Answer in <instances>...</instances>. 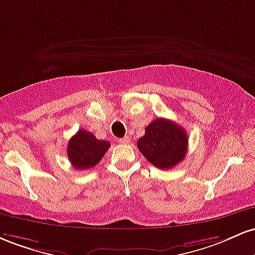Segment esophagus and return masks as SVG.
I'll return each instance as SVG.
<instances>
[{
	"instance_id": "1",
	"label": "esophagus",
	"mask_w": 255,
	"mask_h": 255,
	"mask_svg": "<svg viewBox=\"0 0 255 255\" xmlns=\"http://www.w3.org/2000/svg\"><path fill=\"white\" fill-rule=\"evenodd\" d=\"M118 142L122 143V144H128V143H130V137H128V136L123 137V138L118 139Z\"/></svg>"
}]
</instances>
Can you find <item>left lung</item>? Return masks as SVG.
I'll return each instance as SVG.
<instances>
[{
	"label": "left lung",
	"instance_id": "1",
	"mask_svg": "<svg viewBox=\"0 0 255 255\" xmlns=\"http://www.w3.org/2000/svg\"><path fill=\"white\" fill-rule=\"evenodd\" d=\"M188 135L176 123L158 118L145 128L144 136L137 141V148L156 167L170 170L187 155Z\"/></svg>",
	"mask_w": 255,
	"mask_h": 255
}]
</instances>
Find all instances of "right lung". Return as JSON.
<instances>
[{
  "mask_svg": "<svg viewBox=\"0 0 255 255\" xmlns=\"http://www.w3.org/2000/svg\"><path fill=\"white\" fill-rule=\"evenodd\" d=\"M110 147V142L97 139L87 130H79L68 141L67 156L73 167L88 170L99 164Z\"/></svg>",
  "mask_w": 255,
  "mask_h": 255,
  "instance_id": "obj_1",
  "label": "right lung"
}]
</instances>
